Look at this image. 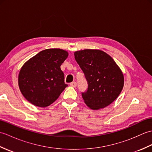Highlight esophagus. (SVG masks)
Segmentation results:
<instances>
[{
    "instance_id": "esophagus-1",
    "label": "esophagus",
    "mask_w": 152,
    "mask_h": 152,
    "mask_svg": "<svg viewBox=\"0 0 152 152\" xmlns=\"http://www.w3.org/2000/svg\"><path fill=\"white\" fill-rule=\"evenodd\" d=\"M76 85H77V83H76V82H71L70 83V86L73 87V88H76Z\"/></svg>"
}]
</instances>
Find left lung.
Returning <instances> with one entry per match:
<instances>
[{"instance_id":"1","label":"left lung","mask_w":152,"mask_h":152,"mask_svg":"<svg viewBox=\"0 0 152 152\" xmlns=\"http://www.w3.org/2000/svg\"><path fill=\"white\" fill-rule=\"evenodd\" d=\"M74 57L88 83V90L82 93L86 104L99 110L114 102L124 85V74L114 60L99 50L77 51Z\"/></svg>"}]
</instances>
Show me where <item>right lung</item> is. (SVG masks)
<instances>
[{
  "label": "right lung",
  "instance_id": "right-lung-1",
  "mask_svg": "<svg viewBox=\"0 0 152 152\" xmlns=\"http://www.w3.org/2000/svg\"><path fill=\"white\" fill-rule=\"evenodd\" d=\"M66 51L51 48L37 54L25 63L19 71V89L27 101L44 108L59 98L68 86L64 83L61 65L67 58Z\"/></svg>",
  "mask_w": 152,
  "mask_h": 152
}]
</instances>
